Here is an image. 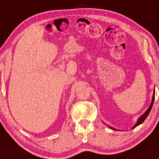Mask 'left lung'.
Returning <instances> with one entry per match:
<instances>
[{"instance_id": "1", "label": "left lung", "mask_w": 159, "mask_h": 159, "mask_svg": "<svg viewBox=\"0 0 159 159\" xmlns=\"http://www.w3.org/2000/svg\"><path fill=\"white\" fill-rule=\"evenodd\" d=\"M154 98H155V90H154V92H153V98H152V101H151V105H150V106H149V108H148V110L146 111H145V112L144 113V114H143L142 115V116H141L140 117V118H139V119H138V121H137V123L135 124V125H134V126L132 128V129H133V128L138 127V125H141V124H142V123L143 122V121H144L145 120V119H146L147 116H148L150 111H151L152 107H153V102H154ZM110 128H111V129H114V128H113V127H110Z\"/></svg>"}]
</instances>
